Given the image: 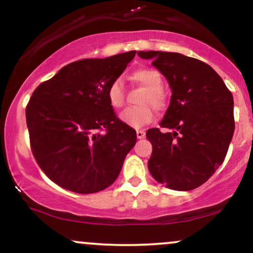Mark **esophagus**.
I'll list each match as a JSON object with an SVG mask.
<instances>
[{"label":"esophagus","mask_w":253,"mask_h":253,"mask_svg":"<svg viewBox=\"0 0 253 253\" xmlns=\"http://www.w3.org/2000/svg\"><path fill=\"white\" fill-rule=\"evenodd\" d=\"M145 136V130L144 129H138L136 130V138L143 139Z\"/></svg>","instance_id":"1"}]
</instances>
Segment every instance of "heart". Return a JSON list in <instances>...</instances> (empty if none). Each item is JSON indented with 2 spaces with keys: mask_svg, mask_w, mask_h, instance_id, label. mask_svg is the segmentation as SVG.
<instances>
[{
  "mask_svg": "<svg viewBox=\"0 0 253 253\" xmlns=\"http://www.w3.org/2000/svg\"><path fill=\"white\" fill-rule=\"evenodd\" d=\"M130 78L136 83L147 88L141 97V106L128 107L120 114L123 123L134 128H141L155 119V109H162L165 106V94L163 91V76L158 70L152 68L135 69ZM107 100L113 108L119 109L125 103V86L121 80H114L107 90ZM153 104L152 106L148 103Z\"/></svg>",
  "mask_w": 253,
  "mask_h": 253,
  "instance_id": "heart-1",
  "label": "heart"
}]
</instances>
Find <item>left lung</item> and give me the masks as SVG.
Returning <instances> with one entry per match:
<instances>
[{
  "label": "left lung",
  "instance_id": "left-lung-1",
  "mask_svg": "<svg viewBox=\"0 0 253 253\" xmlns=\"http://www.w3.org/2000/svg\"><path fill=\"white\" fill-rule=\"evenodd\" d=\"M167 77L172 91L161 123L150 128L149 170L173 190H193L222 164L234 132L233 96L208 64L175 52H138Z\"/></svg>",
  "mask_w": 253,
  "mask_h": 253
}]
</instances>
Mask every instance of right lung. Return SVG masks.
Instances as JSON below:
<instances>
[{"mask_svg":"<svg viewBox=\"0 0 253 253\" xmlns=\"http://www.w3.org/2000/svg\"><path fill=\"white\" fill-rule=\"evenodd\" d=\"M135 53L70 63L32 94L26 107L32 153L45 175L64 189H106L135 145V130L107 100L109 84Z\"/></svg>","mask_w":253,"mask_h":253,"instance_id":"add662e5","label":"right lung"}]
</instances>
